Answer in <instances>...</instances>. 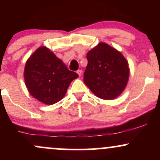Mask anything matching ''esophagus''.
Segmentation results:
<instances>
[{"instance_id": "34e87169", "label": "esophagus", "mask_w": 160, "mask_h": 160, "mask_svg": "<svg viewBox=\"0 0 160 160\" xmlns=\"http://www.w3.org/2000/svg\"><path fill=\"white\" fill-rule=\"evenodd\" d=\"M77 73L78 74L79 77H81V75H82V71H81V70H78V71H77Z\"/></svg>"}]
</instances>
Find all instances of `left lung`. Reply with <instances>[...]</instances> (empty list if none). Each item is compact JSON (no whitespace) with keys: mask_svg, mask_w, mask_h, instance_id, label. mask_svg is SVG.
I'll return each mask as SVG.
<instances>
[{"mask_svg":"<svg viewBox=\"0 0 160 160\" xmlns=\"http://www.w3.org/2000/svg\"><path fill=\"white\" fill-rule=\"evenodd\" d=\"M88 64L84 82L95 95L112 100L126 89L129 78L127 60L120 51L105 43H99L86 55Z\"/></svg>","mask_w":160,"mask_h":160,"instance_id":"8db88e82","label":"left lung"}]
</instances>
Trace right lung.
Instances as JSON below:
<instances>
[{"instance_id": "right-lung-1", "label": "right lung", "mask_w": 160, "mask_h": 160, "mask_svg": "<svg viewBox=\"0 0 160 160\" xmlns=\"http://www.w3.org/2000/svg\"><path fill=\"white\" fill-rule=\"evenodd\" d=\"M78 77L43 46L29 57L24 70L28 91L40 102L48 105L62 100L70 83Z\"/></svg>"}]
</instances>
